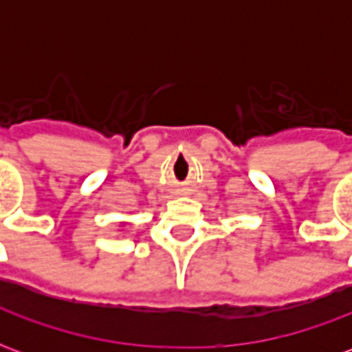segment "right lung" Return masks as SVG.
<instances>
[{
	"mask_svg": "<svg viewBox=\"0 0 352 352\" xmlns=\"http://www.w3.org/2000/svg\"><path fill=\"white\" fill-rule=\"evenodd\" d=\"M122 224H124V222H122Z\"/></svg>",
	"mask_w": 352,
	"mask_h": 352,
	"instance_id": "add662e5",
	"label": "right lung"
}]
</instances>
